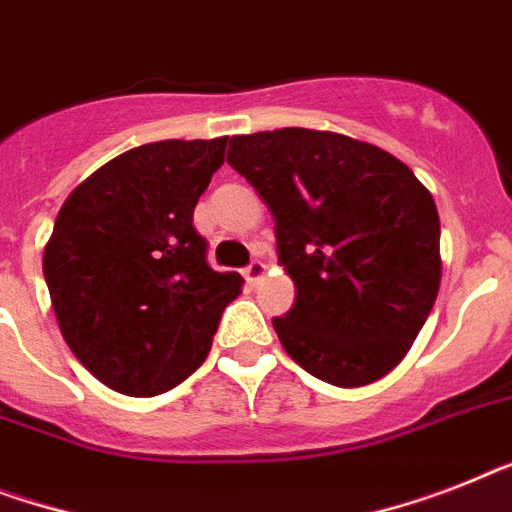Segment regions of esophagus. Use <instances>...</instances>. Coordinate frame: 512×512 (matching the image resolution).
<instances>
[{"label":"esophagus","mask_w":512,"mask_h":512,"mask_svg":"<svg viewBox=\"0 0 512 512\" xmlns=\"http://www.w3.org/2000/svg\"><path fill=\"white\" fill-rule=\"evenodd\" d=\"M264 274H266V264H264V261H251V264H248L246 269H243V277H246L248 285H256V282H259L261 277H264Z\"/></svg>","instance_id":"1"}]
</instances>
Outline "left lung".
<instances>
[{
  "instance_id": "1",
  "label": "left lung",
  "mask_w": 512,
  "mask_h": 512,
  "mask_svg": "<svg viewBox=\"0 0 512 512\" xmlns=\"http://www.w3.org/2000/svg\"><path fill=\"white\" fill-rule=\"evenodd\" d=\"M227 164L272 209L295 303L272 319L287 356L335 387L390 374L439 293V214L411 167L327 130L232 135Z\"/></svg>"
}]
</instances>
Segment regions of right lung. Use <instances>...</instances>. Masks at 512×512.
Segmentation results:
<instances>
[{
	"label": "right lung",
	"mask_w": 512,
	"mask_h": 512,
	"mask_svg": "<svg viewBox=\"0 0 512 512\" xmlns=\"http://www.w3.org/2000/svg\"><path fill=\"white\" fill-rule=\"evenodd\" d=\"M227 138L156 141L114 156L67 196L44 248L62 337L109 390L154 398L206 361L243 287L214 272L193 209Z\"/></svg>",
	"instance_id": "right-lung-1"
}]
</instances>
